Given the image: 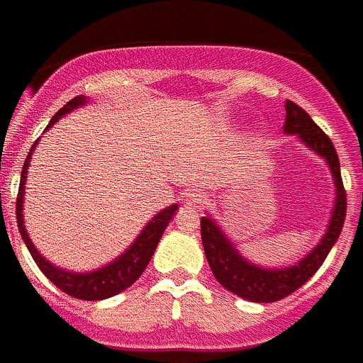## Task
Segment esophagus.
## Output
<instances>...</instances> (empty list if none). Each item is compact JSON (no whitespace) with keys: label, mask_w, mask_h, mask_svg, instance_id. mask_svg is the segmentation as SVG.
I'll return each instance as SVG.
<instances>
[{"label":"esophagus","mask_w":363,"mask_h":363,"mask_svg":"<svg viewBox=\"0 0 363 363\" xmlns=\"http://www.w3.org/2000/svg\"><path fill=\"white\" fill-rule=\"evenodd\" d=\"M184 203L189 205V207H199L201 203H205V197H203L197 189H191V191H187V194L184 195Z\"/></svg>","instance_id":"obj_1"}]
</instances>
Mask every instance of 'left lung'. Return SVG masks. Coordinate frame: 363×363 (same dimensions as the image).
Segmentation results:
<instances>
[{
	"label": "left lung",
	"instance_id": "obj_1",
	"mask_svg": "<svg viewBox=\"0 0 363 363\" xmlns=\"http://www.w3.org/2000/svg\"><path fill=\"white\" fill-rule=\"evenodd\" d=\"M285 135H297L303 145H307L309 150L325 158L328 168L333 172L334 186H336V201H334L330 223L326 228L325 236L313 250L299 259L295 266L279 269H269L250 264L248 259L240 256L235 244L230 242L227 235L217 227V223L211 217L201 218V240L203 250L209 262L213 276L223 287L235 293L238 297L254 303H274L291 295L301 285L307 284L315 276L323 262L328 256V252L338 240L342 233V225L346 218V189L342 186L340 160L334 150L330 138L323 133L315 121L311 119L309 113L303 111L299 105L293 101H285Z\"/></svg>",
	"mask_w": 363,
	"mask_h": 363
}]
</instances>
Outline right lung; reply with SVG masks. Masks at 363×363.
<instances>
[{
    "mask_svg": "<svg viewBox=\"0 0 363 363\" xmlns=\"http://www.w3.org/2000/svg\"><path fill=\"white\" fill-rule=\"evenodd\" d=\"M86 104V97H76L68 104L64 105L60 111L54 115L48 127H52L54 123L58 119H62L66 113L78 109L82 105ZM38 143V140H37ZM37 143L30 146V152L27 156V160L23 164L21 169V182H19V194H17V227H19V233H21L23 240L29 248L30 256L37 262V266L40 268V272L45 274L50 281H52L60 291L68 293L76 299H86V301H99L107 299V297H113L117 293L125 291L127 287L135 284L136 279L140 277V274L145 272L148 262L154 256V250L160 242L164 230L169 225V220L176 213L177 205H172L168 209L160 211L158 215H154V218L145 227V230L138 235L135 242L130 244L127 248V252H123L119 258L107 264L104 268L95 269V272H87V274H76V272H66L62 268H56L54 264H50L48 259H45V256H40V252L35 248V244L30 242L29 235L25 230V223H23V194H25V182H27V169H29L30 158H33V150Z\"/></svg>",
    "mask_w": 363,
    "mask_h": 363,
    "instance_id": "add662e5",
    "label": "right lung"
}]
</instances>
